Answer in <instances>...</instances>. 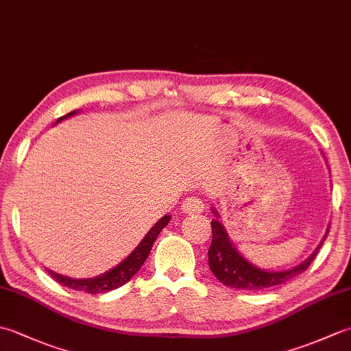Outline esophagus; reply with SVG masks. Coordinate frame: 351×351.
<instances>
[{
	"mask_svg": "<svg viewBox=\"0 0 351 351\" xmlns=\"http://www.w3.org/2000/svg\"><path fill=\"white\" fill-rule=\"evenodd\" d=\"M204 202L197 197H189L184 200L181 210L187 214H199L204 211Z\"/></svg>",
	"mask_w": 351,
	"mask_h": 351,
	"instance_id": "esophagus-1",
	"label": "esophagus"
}]
</instances>
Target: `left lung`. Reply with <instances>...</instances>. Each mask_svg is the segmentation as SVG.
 <instances>
[{
  "instance_id": "8db88e82",
  "label": "left lung",
  "mask_w": 351,
  "mask_h": 351,
  "mask_svg": "<svg viewBox=\"0 0 351 351\" xmlns=\"http://www.w3.org/2000/svg\"><path fill=\"white\" fill-rule=\"evenodd\" d=\"M214 214L217 215L215 211ZM211 229L213 241L210 245V250H208V264H210L213 274L223 283V285L252 291L282 285V283H285L295 278V276H299L300 273L306 271V268L311 265L312 261L315 259L319 247H322V244L327 237L324 235L323 241L319 243L315 252L300 265L291 268V270L287 271H264L247 263V261L237 252L232 243L229 241V237L225 228H223V225L217 219H214L211 221Z\"/></svg>"
}]
</instances>
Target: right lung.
<instances>
[{
    "mask_svg": "<svg viewBox=\"0 0 351 351\" xmlns=\"http://www.w3.org/2000/svg\"><path fill=\"white\" fill-rule=\"evenodd\" d=\"M75 113L77 111H71L69 114L60 117L57 122H60L62 119L69 117ZM169 220H170V215H166V217H162L158 223H155V226L149 230L147 235L143 238V241L137 245L136 250H134L131 255L123 261V263L114 267L113 270H110L108 273L98 276V278L72 279V278H66V276L57 274L54 271H48V273L58 283H63L64 287L75 291H84V293H88V294H99V293H107V291H111V289H116L119 287H122L123 283L128 282L132 276L140 270V267L143 265L146 258L149 256V253H151V249L156 240V237H158V234L164 229V226L167 225Z\"/></svg>",
    "mask_w": 351,
    "mask_h": 351,
    "instance_id": "add662e5",
    "label": "right lung"
}]
</instances>
